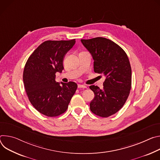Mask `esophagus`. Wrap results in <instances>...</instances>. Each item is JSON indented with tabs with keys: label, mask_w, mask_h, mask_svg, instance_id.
Listing matches in <instances>:
<instances>
[{
	"label": "esophagus",
	"mask_w": 160,
	"mask_h": 160,
	"mask_svg": "<svg viewBox=\"0 0 160 160\" xmlns=\"http://www.w3.org/2000/svg\"><path fill=\"white\" fill-rule=\"evenodd\" d=\"M78 87L79 88H87L86 86L82 85V84H78Z\"/></svg>",
	"instance_id": "esophagus-1"
}]
</instances>
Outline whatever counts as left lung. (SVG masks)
Here are the masks:
<instances>
[{
	"label": "left lung",
	"mask_w": 160,
	"mask_h": 160,
	"mask_svg": "<svg viewBox=\"0 0 160 160\" xmlns=\"http://www.w3.org/2000/svg\"><path fill=\"white\" fill-rule=\"evenodd\" d=\"M94 60V72L105 76L103 89L90 86L95 97L90 103L91 111L108 118L119 111L131 90L132 68L125 51L113 41L104 38L81 39Z\"/></svg>",
	"instance_id": "left-lung-1"
}]
</instances>
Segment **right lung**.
<instances>
[{
    "label": "right lung",
    "mask_w": 160,
    "mask_h": 160,
    "mask_svg": "<svg viewBox=\"0 0 160 160\" xmlns=\"http://www.w3.org/2000/svg\"><path fill=\"white\" fill-rule=\"evenodd\" d=\"M76 43L70 41H46L39 45L25 64L23 79L28 98L40 113L56 117L64 113L78 85L56 81V73L63 70L66 53Z\"/></svg>",
    "instance_id": "add662e5"
}]
</instances>
